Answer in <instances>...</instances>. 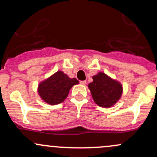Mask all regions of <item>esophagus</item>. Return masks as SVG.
<instances>
[{
    "instance_id": "34e87169",
    "label": "esophagus",
    "mask_w": 157,
    "mask_h": 157,
    "mask_svg": "<svg viewBox=\"0 0 157 157\" xmlns=\"http://www.w3.org/2000/svg\"><path fill=\"white\" fill-rule=\"evenodd\" d=\"M80 83L81 85H86V80L80 81Z\"/></svg>"
}]
</instances>
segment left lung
Listing matches in <instances>:
<instances>
[{"instance_id": "obj_1", "label": "left lung", "mask_w": 157, "mask_h": 157, "mask_svg": "<svg viewBox=\"0 0 157 157\" xmlns=\"http://www.w3.org/2000/svg\"><path fill=\"white\" fill-rule=\"evenodd\" d=\"M92 78L93 82L89 84V88L94 102L105 108L114 105L122 95V85L102 72Z\"/></svg>"}]
</instances>
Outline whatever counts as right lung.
Here are the masks:
<instances>
[{"instance_id":"1","label":"right lung","mask_w":157,"mask_h":157,"mask_svg":"<svg viewBox=\"0 0 157 157\" xmlns=\"http://www.w3.org/2000/svg\"><path fill=\"white\" fill-rule=\"evenodd\" d=\"M78 82L76 78L71 79L63 71H57L39 84V95L50 105L60 104L67 97L71 87Z\"/></svg>"}]
</instances>
